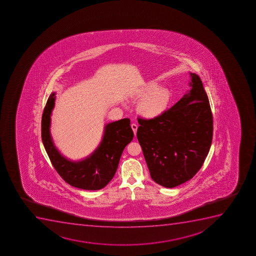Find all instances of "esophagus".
Instances as JSON below:
<instances>
[{
	"label": "esophagus",
	"instance_id": "1",
	"mask_svg": "<svg viewBox=\"0 0 256 256\" xmlns=\"http://www.w3.org/2000/svg\"><path fill=\"white\" fill-rule=\"evenodd\" d=\"M131 128H132V131H134V134L135 136H136V134H137V130H138L137 124H131Z\"/></svg>",
	"mask_w": 256,
	"mask_h": 256
}]
</instances>
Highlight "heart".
I'll return each mask as SVG.
<instances>
[{
    "instance_id": "1",
    "label": "heart",
    "mask_w": 256,
    "mask_h": 256,
    "mask_svg": "<svg viewBox=\"0 0 256 256\" xmlns=\"http://www.w3.org/2000/svg\"><path fill=\"white\" fill-rule=\"evenodd\" d=\"M138 98H141L138 104V112L146 118H155L162 115L170 102V94L164 88H158V84L150 82L138 92Z\"/></svg>"
}]
</instances>
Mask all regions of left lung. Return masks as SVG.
<instances>
[{
    "mask_svg": "<svg viewBox=\"0 0 256 256\" xmlns=\"http://www.w3.org/2000/svg\"><path fill=\"white\" fill-rule=\"evenodd\" d=\"M191 89L171 108L152 119H138L137 138L152 180L174 188L202 167L212 138V115L197 74L190 72Z\"/></svg>",
    "mask_w": 256,
    "mask_h": 256,
    "instance_id": "obj_1",
    "label": "left lung"
}]
</instances>
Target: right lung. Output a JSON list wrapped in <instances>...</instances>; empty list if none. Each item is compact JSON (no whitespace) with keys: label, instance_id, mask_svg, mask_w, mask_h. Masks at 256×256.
Instances as JSON below:
<instances>
[{"label":"right lung","instance_id":"add662e5","mask_svg":"<svg viewBox=\"0 0 256 256\" xmlns=\"http://www.w3.org/2000/svg\"><path fill=\"white\" fill-rule=\"evenodd\" d=\"M55 95L52 92L48 99L42 118V140L46 154L56 172L69 184L82 190H101L114 178L122 152L132 140L130 119L106 124L102 140L96 150L84 160L72 161L59 152L50 132Z\"/></svg>","mask_w":256,"mask_h":256}]
</instances>
